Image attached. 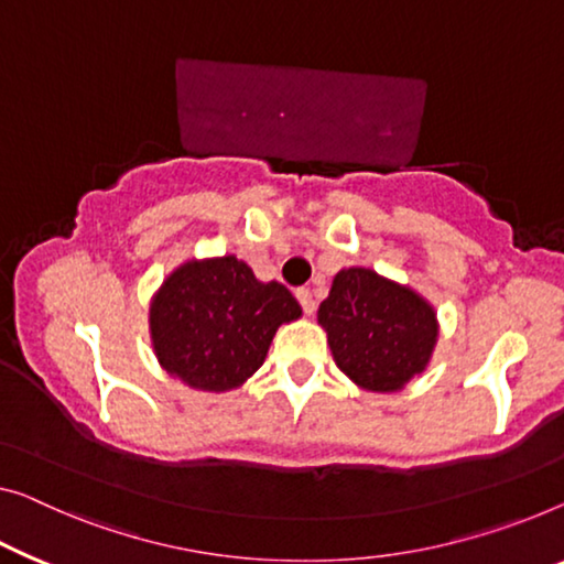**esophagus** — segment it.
I'll return each instance as SVG.
<instances>
[{"mask_svg":"<svg viewBox=\"0 0 564 564\" xmlns=\"http://www.w3.org/2000/svg\"><path fill=\"white\" fill-rule=\"evenodd\" d=\"M296 299H299V304H301V308H304V314H306V316L314 314V311H316L314 293H311L308 289H299V291H296Z\"/></svg>","mask_w":564,"mask_h":564,"instance_id":"34e87169","label":"esophagus"}]
</instances>
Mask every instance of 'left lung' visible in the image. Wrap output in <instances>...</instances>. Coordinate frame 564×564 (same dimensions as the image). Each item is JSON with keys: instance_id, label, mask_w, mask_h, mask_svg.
Here are the masks:
<instances>
[{"instance_id": "1", "label": "left lung", "mask_w": 564, "mask_h": 564, "mask_svg": "<svg viewBox=\"0 0 564 564\" xmlns=\"http://www.w3.org/2000/svg\"><path fill=\"white\" fill-rule=\"evenodd\" d=\"M336 367L362 390L398 392L423 372L438 341L433 306L369 268H344L318 306Z\"/></svg>"}]
</instances>
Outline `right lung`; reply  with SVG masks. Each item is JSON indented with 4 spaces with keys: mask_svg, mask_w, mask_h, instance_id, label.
Returning <instances> with one entry per match:
<instances>
[{
    "mask_svg": "<svg viewBox=\"0 0 564 564\" xmlns=\"http://www.w3.org/2000/svg\"><path fill=\"white\" fill-rule=\"evenodd\" d=\"M301 316L283 283H260L235 256L187 260L149 308L151 344L172 377L205 392L240 388L265 362L275 332Z\"/></svg>",
    "mask_w": 564,
    "mask_h": 564,
    "instance_id": "add662e5",
    "label": "right lung"
}]
</instances>
